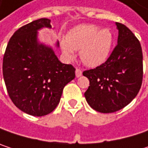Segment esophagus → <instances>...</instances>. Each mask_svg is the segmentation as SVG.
<instances>
[{
	"label": "esophagus",
	"mask_w": 148,
	"mask_h": 148,
	"mask_svg": "<svg viewBox=\"0 0 148 148\" xmlns=\"http://www.w3.org/2000/svg\"><path fill=\"white\" fill-rule=\"evenodd\" d=\"M75 75H76V77H77V78L80 77V76L82 75V71H81L80 69H77L75 70Z\"/></svg>",
	"instance_id": "34e87169"
}]
</instances>
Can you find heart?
<instances>
[{"label":"heart","instance_id":"1","mask_svg":"<svg viewBox=\"0 0 148 148\" xmlns=\"http://www.w3.org/2000/svg\"><path fill=\"white\" fill-rule=\"evenodd\" d=\"M113 42L114 37L110 29L80 24L69 31L66 39L60 41V47L67 59L74 58V50H80L81 62L87 67L97 68L108 60Z\"/></svg>","mask_w":148,"mask_h":148}]
</instances>
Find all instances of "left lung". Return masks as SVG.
I'll return each mask as SVG.
<instances>
[{"label":"left lung","mask_w":148,"mask_h":148,"mask_svg":"<svg viewBox=\"0 0 148 148\" xmlns=\"http://www.w3.org/2000/svg\"><path fill=\"white\" fill-rule=\"evenodd\" d=\"M117 45L108 60L94 69L84 71L90 86L85 92L88 104L101 113H112L128 105L142 83V50L139 40L124 25L116 23Z\"/></svg>","instance_id":"left-lung-1"}]
</instances>
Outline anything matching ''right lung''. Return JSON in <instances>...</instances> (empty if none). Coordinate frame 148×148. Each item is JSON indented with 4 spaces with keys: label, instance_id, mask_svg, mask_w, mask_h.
<instances>
[{
    "label": "right lung",
    "instance_id": "1",
    "mask_svg": "<svg viewBox=\"0 0 148 148\" xmlns=\"http://www.w3.org/2000/svg\"><path fill=\"white\" fill-rule=\"evenodd\" d=\"M43 28H51L50 19L39 18L18 29L8 44L2 64L11 100L34 116L52 112L64 86L75 77L74 67L62 63L53 47L38 40V31ZM55 45L58 48L59 42Z\"/></svg>",
    "mask_w": 148,
    "mask_h": 148
}]
</instances>
